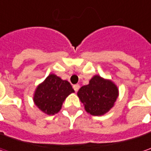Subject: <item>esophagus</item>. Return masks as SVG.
Returning a JSON list of instances; mask_svg holds the SVG:
<instances>
[{
    "label": "esophagus",
    "mask_w": 151,
    "mask_h": 151,
    "mask_svg": "<svg viewBox=\"0 0 151 151\" xmlns=\"http://www.w3.org/2000/svg\"><path fill=\"white\" fill-rule=\"evenodd\" d=\"M73 88H74V90L76 91H78V90L80 89V85L79 84H76L73 86Z\"/></svg>",
    "instance_id": "esophagus-1"
}]
</instances>
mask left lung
Masks as SVG:
<instances>
[{
    "instance_id": "obj_1",
    "label": "left lung",
    "mask_w": 151,
    "mask_h": 151,
    "mask_svg": "<svg viewBox=\"0 0 151 151\" xmlns=\"http://www.w3.org/2000/svg\"><path fill=\"white\" fill-rule=\"evenodd\" d=\"M77 96L87 113L101 116L113 107L119 96V89L112 81L96 75L91 79L89 84L80 88Z\"/></svg>"
}]
</instances>
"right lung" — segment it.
I'll use <instances>...</instances> for the list:
<instances>
[{
    "label": "right lung",
    "instance_id": "add662e5",
    "mask_svg": "<svg viewBox=\"0 0 151 151\" xmlns=\"http://www.w3.org/2000/svg\"><path fill=\"white\" fill-rule=\"evenodd\" d=\"M74 91L69 81L50 74L36 88L33 101L43 113L54 115L60 112L63 101Z\"/></svg>",
    "mask_w": 151,
    "mask_h": 151
}]
</instances>
